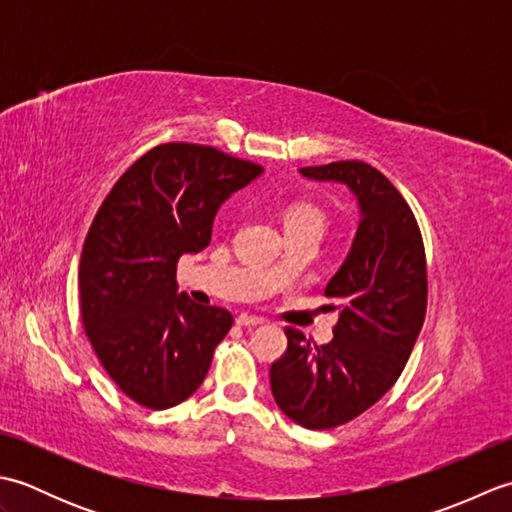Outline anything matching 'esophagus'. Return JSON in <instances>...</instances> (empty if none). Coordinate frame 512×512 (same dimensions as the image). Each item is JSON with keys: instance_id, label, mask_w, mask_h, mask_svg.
I'll use <instances>...</instances> for the list:
<instances>
[{"instance_id": "34e87169", "label": "esophagus", "mask_w": 512, "mask_h": 512, "mask_svg": "<svg viewBox=\"0 0 512 512\" xmlns=\"http://www.w3.org/2000/svg\"><path fill=\"white\" fill-rule=\"evenodd\" d=\"M235 323L242 325V328H257V325H262L264 321L259 317H253V314H239Z\"/></svg>"}]
</instances>
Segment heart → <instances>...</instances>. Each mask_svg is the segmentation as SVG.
<instances>
[{"mask_svg": "<svg viewBox=\"0 0 512 512\" xmlns=\"http://www.w3.org/2000/svg\"><path fill=\"white\" fill-rule=\"evenodd\" d=\"M303 220L323 222V215H321V211L317 209V206H312V204H295L286 213V224H290V222H303Z\"/></svg>", "mask_w": 512, "mask_h": 512, "instance_id": "heart-1", "label": "heart"}]
</instances>
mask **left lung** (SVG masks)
I'll return each mask as SVG.
<instances>
[{
	"label": "left lung",
	"mask_w": 512,
	"mask_h": 512,
	"mask_svg": "<svg viewBox=\"0 0 512 512\" xmlns=\"http://www.w3.org/2000/svg\"><path fill=\"white\" fill-rule=\"evenodd\" d=\"M341 182L358 202V228L345 262L325 286L339 310L325 345L286 328L288 347L270 367V389L290 420L334 429L383 398L405 369L427 312V262L416 217L378 169L343 160L299 169Z\"/></svg>",
	"instance_id": "obj_1"
}]
</instances>
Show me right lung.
I'll return each mask as SVG.
<instances>
[{
  "label": "right lung",
  "instance_id": "obj_1",
  "mask_svg": "<svg viewBox=\"0 0 512 512\" xmlns=\"http://www.w3.org/2000/svg\"><path fill=\"white\" fill-rule=\"evenodd\" d=\"M262 173L215 147L158 145L96 213L79 266L81 319L105 372L138 405L176 407L209 372L233 314L178 295V259L209 246L220 206Z\"/></svg>",
  "mask_w": 512,
  "mask_h": 512
}]
</instances>
